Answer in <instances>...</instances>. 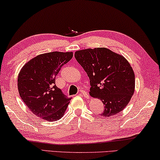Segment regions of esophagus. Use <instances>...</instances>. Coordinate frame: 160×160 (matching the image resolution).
<instances>
[{"label":"esophagus","mask_w":160,"mask_h":160,"mask_svg":"<svg viewBox=\"0 0 160 160\" xmlns=\"http://www.w3.org/2000/svg\"><path fill=\"white\" fill-rule=\"evenodd\" d=\"M80 95H82V96H84V97H88V92L86 91H84V90H80Z\"/></svg>","instance_id":"34e87169"}]
</instances>
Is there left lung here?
<instances>
[{
	"label": "left lung",
	"instance_id": "obj_1",
	"mask_svg": "<svg viewBox=\"0 0 160 160\" xmlns=\"http://www.w3.org/2000/svg\"><path fill=\"white\" fill-rule=\"evenodd\" d=\"M75 57L89 77L90 96L103 102L101 116L123 111L135 89L134 72L126 58L105 47L76 51Z\"/></svg>",
	"mask_w": 160,
	"mask_h": 160
}]
</instances>
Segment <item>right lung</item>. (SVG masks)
<instances>
[{"mask_svg":"<svg viewBox=\"0 0 160 160\" xmlns=\"http://www.w3.org/2000/svg\"><path fill=\"white\" fill-rule=\"evenodd\" d=\"M72 57V52L42 54L21 68L18 76L19 95L36 116L49 121L63 116L71 98L56 86L55 78Z\"/></svg>","mask_w":160,"mask_h":160,"instance_id":"add662e5","label":"right lung"}]
</instances>
